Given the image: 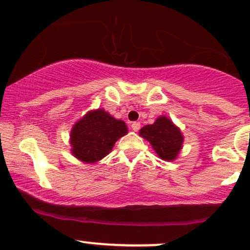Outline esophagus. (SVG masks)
Wrapping results in <instances>:
<instances>
[{
  "label": "esophagus",
  "instance_id": "1",
  "mask_svg": "<svg viewBox=\"0 0 250 250\" xmlns=\"http://www.w3.org/2000/svg\"><path fill=\"white\" fill-rule=\"evenodd\" d=\"M140 128H141V125H140V122H133V123H131V129H133L134 131L140 130Z\"/></svg>",
  "mask_w": 250,
  "mask_h": 250
}]
</instances>
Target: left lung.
Masks as SVG:
<instances>
[{"label":"left lung","instance_id":"obj_1","mask_svg":"<svg viewBox=\"0 0 250 250\" xmlns=\"http://www.w3.org/2000/svg\"><path fill=\"white\" fill-rule=\"evenodd\" d=\"M140 136L149 141L155 153L165 161H174L182 149V133L171 120L166 116L157 117L153 125L141 128Z\"/></svg>","mask_w":250,"mask_h":250}]
</instances>
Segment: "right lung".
Wrapping results in <instances>:
<instances>
[{
	"instance_id": "1",
	"label": "right lung",
	"mask_w": 250,
	"mask_h": 250,
	"mask_svg": "<svg viewBox=\"0 0 250 250\" xmlns=\"http://www.w3.org/2000/svg\"><path fill=\"white\" fill-rule=\"evenodd\" d=\"M127 133V125L121 120L103 109L91 110L71 129V153L80 161L95 163L107 156L117 140Z\"/></svg>"
}]
</instances>
